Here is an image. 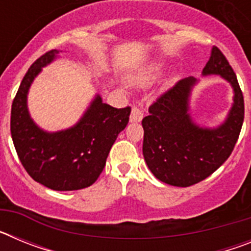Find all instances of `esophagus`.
Returning a JSON list of instances; mask_svg holds the SVG:
<instances>
[{
  "label": "esophagus",
  "mask_w": 251,
  "mask_h": 251,
  "mask_svg": "<svg viewBox=\"0 0 251 251\" xmlns=\"http://www.w3.org/2000/svg\"><path fill=\"white\" fill-rule=\"evenodd\" d=\"M143 119V110L139 106H133L130 113V122H141Z\"/></svg>",
  "instance_id": "esophagus-1"
}]
</instances>
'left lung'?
Listing matches in <instances>:
<instances>
[{"mask_svg":"<svg viewBox=\"0 0 251 251\" xmlns=\"http://www.w3.org/2000/svg\"><path fill=\"white\" fill-rule=\"evenodd\" d=\"M202 74L220 75L234 88V104L220 127H197L187 113L188 97L196 83L194 77L177 81L162 93L142 121L148 168L159 181L177 187H188L211 176L230 157L243 127V92L229 61L216 46Z\"/></svg>","mask_w":251,"mask_h":251,"instance_id":"8db88e82","label":"left lung"}]
</instances>
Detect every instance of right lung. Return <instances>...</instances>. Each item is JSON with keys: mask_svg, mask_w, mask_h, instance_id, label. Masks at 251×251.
<instances>
[{"mask_svg": "<svg viewBox=\"0 0 251 251\" xmlns=\"http://www.w3.org/2000/svg\"><path fill=\"white\" fill-rule=\"evenodd\" d=\"M57 54L48 51L28 68L12 101L11 136L22 166L36 182L55 191H74L89 187L100 176L113 143L129 122L130 106L113 108L98 95L70 129H40L28 114L27 92L41 68Z\"/></svg>", "mask_w": 251, "mask_h": 251, "instance_id": "right-lung-1", "label": "right lung"}]
</instances>
